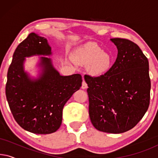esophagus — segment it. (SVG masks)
<instances>
[{
  "mask_svg": "<svg viewBox=\"0 0 158 158\" xmlns=\"http://www.w3.org/2000/svg\"><path fill=\"white\" fill-rule=\"evenodd\" d=\"M81 88H83V89H85V88H88V85H87V83H86V82L85 81H83V83H82Z\"/></svg>",
  "mask_w": 158,
  "mask_h": 158,
  "instance_id": "1",
  "label": "esophagus"
}]
</instances>
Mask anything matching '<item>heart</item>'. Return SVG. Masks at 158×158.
Wrapping results in <instances>:
<instances>
[{
  "label": "heart",
  "instance_id": "heart-1",
  "mask_svg": "<svg viewBox=\"0 0 158 158\" xmlns=\"http://www.w3.org/2000/svg\"><path fill=\"white\" fill-rule=\"evenodd\" d=\"M75 57L83 64H90L89 71L94 75H101L111 68L112 57L103 52L101 47L94 44H87L76 52Z\"/></svg>",
  "mask_w": 158,
  "mask_h": 158
}]
</instances>
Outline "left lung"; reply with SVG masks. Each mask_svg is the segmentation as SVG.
Listing matches in <instances>:
<instances>
[{"label": "left lung", "instance_id": "1", "mask_svg": "<svg viewBox=\"0 0 158 158\" xmlns=\"http://www.w3.org/2000/svg\"><path fill=\"white\" fill-rule=\"evenodd\" d=\"M117 57L103 75H85L89 116L103 132L119 134L135 127L150 105L149 62L139 46L127 39L114 38Z\"/></svg>", "mask_w": 158, "mask_h": 158}]
</instances>
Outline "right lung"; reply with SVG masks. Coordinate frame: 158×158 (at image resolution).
Returning a JSON list of instances; mask_svg holds the SVG:
<instances>
[{
  "label": "right lung",
  "mask_w": 158,
  "mask_h": 158,
  "mask_svg": "<svg viewBox=\"0 0 158 158\" xmlns=\"http://www.w3.org/2000/svg\"><path fill=\"white\" fill-rule=\"evenodd\" d=\"M51 54L46 38L29 34L15 50L7 74L6 95L14 119L23 129L38 135L60 128L64 106L82 83L81 75L62 76L45 57H41L42 75L30 79L23 71L25 57Z\"/></svg>",
  "instance_id": "add662e5"
}]
</instances>
